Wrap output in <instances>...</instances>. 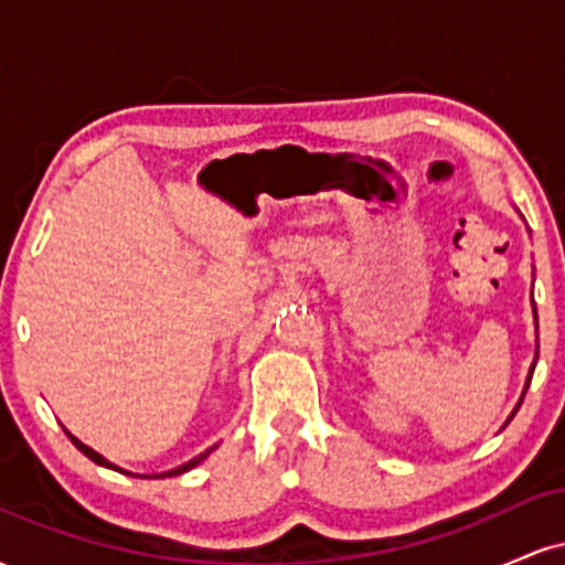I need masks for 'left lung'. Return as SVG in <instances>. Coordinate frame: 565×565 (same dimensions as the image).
Masks as SVG:
<instances>
[{
	"label": "left lung",
	"instance_id": "left-lung-1",
	"mask_svg": "<svg viewBox=\"0 0 565 565\" xmlns=\"http://www.w3.org/2000/svg\"><path fill=\"white\" fill-rule=\"evenodd\" d=\"M534 319H536V310H534ZM534 366H536V361H534ZM534 366H531V372H529V380H526V387H529V382H531V374H534ZM526 387H523V395H526ZM518 406H521V404H518ZM518 406H515V412H518ZM515 412H512V414H515ZM512 414H510V417H512Z\"/></svg>",
	"mask_w": 565,
	"mask_h": 565
}]
</instances>
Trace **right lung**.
<instances>
[{"label":"right lung","instance_id":"1","mask_svg":"<svg viewBox=\"0 0 565 565\" xmlns=\"http://www.w3.org/2000/svg\"><path fill=\"white\" fill-rule=\"evenodd\" d=\"M66 433H68V430H66ZM68 438H71V444H74L76 449H79V451L84 454V457H89V459H93V462L103 465V468H111V470H119V472H125V470H121V468H116L114 462H108V459L103 457V454H97L95 449H89V446H84L82 440L76 438V436H71V433H68ZM212 451H215V446H212V449H206L204 454H199V457H196V459H191V462L180 465V468H174V470H170V472H161V476H157V478H170V476H180V472H188V470H191V468H196V465L201 462V459H206V457H210Z\"/></svg>","mask_w":565,"mask_h":565}]
</instances>
